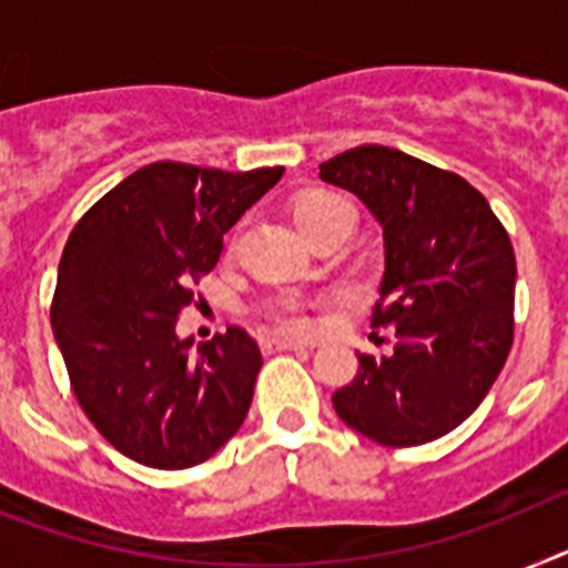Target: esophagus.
Returning <instances> with one entry per match:
<instances>
[{
    "label": "esophagus",
    "instance_id": "esophagus-1",
    "mask_svg": "<svg viewBox=\"0 0 568 568\" xmlns=\"http://www.w3.org/2000/svg\"><path fill=\"white\" fill-rule=\"evenodd\" d=\"M261 348H264L266 354H273V351H304L307 345L295 339H281V336H266V339H261Z\"/></svg>",
    "mask_w": 568,
    "mask_h": 568
}]
</instances>
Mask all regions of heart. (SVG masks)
<instances>
[{
  "label": "heart",
  "instance_id": "b5f03b06",
  "mask_svg": "<svg viewBox=\"0 0 568 568\" xmlns=\"http://www.w3.org/2000/svg\"><path fill=\"white\" fill-rule=\"evenodd\" d=\"M293 214L298 220V226L311 234V237L316 232H322V229L339 226V223H351L354 220V209H351L348 200L342 194H334V191H307V194H302L293 203ZM266 316L284 334H311L313 331L311 311L295 295H284L275 304H270Z\"/></svg>",
  "mask_w": 568,
  "mask_h": 568
}]
</instances>
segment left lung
<instances>
[{"label": "left lung", "mask_w": 568, "mask_h": 568, "mask_svg": "<svg viewBox=\"0 0 568 568\" xmlns=\"http://www.w3.org/2000/svg\"><path fill=\"white\" fill-rule=\"evenodd\" d=\"M383 226L386 273L372 327H395L388 357L357 354L334 395L351 429L383 447H418L476 412L514 342V246L485 196L458 173L383 144L318 165Z\"/></svg>", "instance_id": "1"}]
</instances>
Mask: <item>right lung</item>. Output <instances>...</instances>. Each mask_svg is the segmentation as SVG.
I'll list each match as a JSON object with an SVG mask.
<instances>
[{
	"instance_id": "right-lung-1",
	"label": "right lung",
	"mask_w": 568,
	"mask_h": 568,
	"mask_svg": "<svg viewBox=\"0 0 568 568\" xmlns=\"http://www.w3.org/2000/svg\"><path fill=\"white\" fill-rule=\"evenodd\" d=\"M284 168L229 173L153 162L78 220L51 298V327L87 418L126 458L185 470L232 438L250 412L261 348L243 327L176 336L182 307L223 252V234Z\"/></svg>"
}]
</instances>
